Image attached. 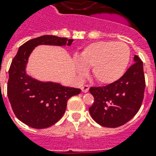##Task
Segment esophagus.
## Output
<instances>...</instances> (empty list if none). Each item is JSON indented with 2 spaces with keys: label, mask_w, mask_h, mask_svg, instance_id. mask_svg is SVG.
Here are the masks:
<instances>
[{
  "label": "esophagus",
  "mask_w": 156,
  "mask_h": 156,
  "mask_svg": "<svg viewBox=\"0 0 156 156\" xmlns=\"http://www.w3.org/2000/svg\"><path fill=\"white\" fill-rule=\"evenodd\" d=\"M89 89H90V87L88 86V85H84V86H82V88H81V90H82V91L83 92V93H87V92H88Z\"/></svg>",
  "instance_id": "34e87169"
}]
</instances>
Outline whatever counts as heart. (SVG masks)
Segmentation results:
<instances>
[{
	"label": "heart",
	"mask_w": 156,
	"mask_h": 156,
	"mask_svg": "<svg viewBox=\"0 0 156 156\" xmlns=\"http://www.w3.org/2000/svg\"><path fill=\"white\" fill-rule=\"evenodd\" d=\"M131 59V49L124 42L113 41H96L83 49L80 55L82 64L76 67L80 76L91 68L92 74L99 83L109 85L117 82L126 72Z\"/></svg>",
	"instance_id": "b5f03b06"
}]
</instances>
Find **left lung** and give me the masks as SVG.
Wrapping results in <instances>:
<instances>
[{"instance_id":"8db88e82","label":"left lung","mask_w":156,"mask_h":156,"mask_svg":"<svg viewBox=\"0 0 156 156\" xmlns=\"http://www.w3.org/2000/svg\"><path fill=\"white\" fill-rule=\"evenodd\" d=\"M135 63L122 78L106 87H90L94 102L90 114L97 123L118 127L130 121L140 110L144 96L145 78L143 62L137 55Z\"/></svg>"}]
</instances>
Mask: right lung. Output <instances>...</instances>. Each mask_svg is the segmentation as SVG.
<instances>
[{"label": "right lung", "instance_id": "add662e5", "mask_svg": "<svg viewBox=\"0 0 156 156\" xmlns=\"http://www.w3.org/2000/svg\"><path fill=\"white\" fill-rule=\"evenodd\" d=\"M73 41L52 35L38 37L20 46L12 59L9 70L7 94L16 118L29 126L43 129L56 123L65 113L69 98L81 92L78 88L41 82L28 75L29 57L37 45L70 46Z\"/></svg>", "mask_w": 156, "mask_h": 156}]
</instances>
